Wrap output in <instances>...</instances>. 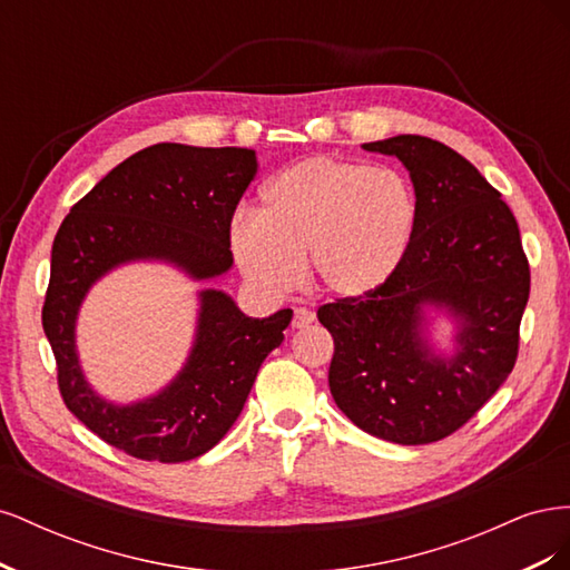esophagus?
Here are the masks:
<instances>
[{"instance_id":"esophagus-1","label":"esophagus","mask_w":570,"mask_h":570,"mask_svg":"<svg viewBox=\"0 0 570 570\" xmlns=\"http://www.w3.org/2000/svg\"><path fill=\"white\" fill-rule=\"evenodd\" d=\"M316 314L312 312V308L306 306H297L295 308V316H292V327H306L308 323H314Z\"/></svg>"}]
</instances>
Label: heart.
<instances>
[{"instance_id": "heart-1", "label": "heart", "mask_w": 570, "mask_h": 570, "mask_svg": "<svg viewBox=\"0 0 570 570\" xmlns=\"http://www.w3.org/2000/svg\"><path fill=\"white\" fill-rule=\"evenodd\" d=\"M416 223V195L402 174L318 154L275 176L264 214L239 212L228 239L258 289L283 295L295 287L306 256L325 295L358 299L400 268Z\"/></svg>"}]
</instances>
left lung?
<instances>
[{
	"mask_svg": "<svg viewBox=\"0 0 570 570\" xmlns=\"http://www.w3.org/2000/svg\"><path fill=\"white\" fill-rule=\"evenodd\" d=\"M364 149L404 164L419 223L381 289L318 308L335 340L327 385L364 433L394 444L438 442L475 416L519 356L530 295L519 223L452 147L396 135ZM433 313L455 323L450 353L432 342Z\"/></svg>",
	"mask_w": 570,
	"mask_h": 570,
	"instance_id": "left-lung-1",
	"label": "left lung"
}]
</instances>
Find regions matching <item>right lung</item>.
I'll return each mask as SVG.
<instances>
[{
	"instance_id": "1",
	"label": "right lung",
	"mask_w": 570,
	"mask_h": 570,
	"mask_svg": "<svg viewBox=\"0 0 570 570\" xmlns=\"http://www.w3.org/2000/svg\"><path fill=\"white\" fill-rule=\"evenodd\" d=\"M256 168V151L245 147L151 145L101 178L51 245L42 327L61 396L95 435L135 459L180 463L216 446L243 411L264 358L283 342L292 308L252 318L228 292L199 289L195 342L178 375L147 400L116 404L82 373L80 306L97 281L126 264H168L189 281L228 273L230 220Z\"/></svg>"
}]
</instances>
